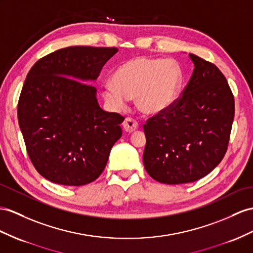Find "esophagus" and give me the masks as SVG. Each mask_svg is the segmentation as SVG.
Here are the masks:
<instances>
[{"label": "esophagus", "mask_w": 253, "mask_h": 253, "mask_svg": "<svg viewBox=\"0 0 253 253\" xmlns=\"http://www.w3.org/2000/svg\"><path fill=\"white\" fill-rule=\"evenodd\" d=\"M123 126H124V129L127 132H133L134 130H137L138 129L139 123L133 118H127L124 121V123H123Z\"/></svg>", "instance_id": "34e87169"}]
</instances>
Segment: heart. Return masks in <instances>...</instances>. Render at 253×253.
Here are the masks:
<instances>
[{"mask_svg":"<svg viewBox=\"0 0 253 253\" xmlns=\"http://www.w3.org/2000/svg\"><path fill=\"white\" fill-rule=\"evenodd\" d=\"M182 80L177 65L139 56L116 68L112 84L106 83L102 95L114 110H123L127 99L135 98L138 108L145 114L164 111L176 98Z\"/></svg>","mask_w":253,"mask_h":253,"instance_id":"1","label":"heart"}]
</instances>
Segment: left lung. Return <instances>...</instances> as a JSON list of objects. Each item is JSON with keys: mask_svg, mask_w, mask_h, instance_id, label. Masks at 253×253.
I'll list each match as a JSON object with an SVG mask.
<instances>
[{"mask_svg": "<svg viewBox=\"0 0 253 253\" xmlns=\"http://www.w3.org/2000/svg\"><path fill=\"white\" fill-rule=\"evenodd\" d=\"M190 80L177 99L143 125V164L159 183L177 185L204 177L228 150L234 96L216 65L189 54Z\"/></svg>", "mask_w": 253, "mask_h": 253, "instance_id": "left-lung-1", "label": "left lung"}]
</instances>
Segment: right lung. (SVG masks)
<instances>
[{"mask_svg":"<svg viewBox=\"0 0 253 253\" xmlns=\"http://www.w3.org/2000/svg\"><path fill=\"white\" fill-rule=\"evenodd\" d=\"M118 48L76 46L38 60L24 81L18 122L29 157L42 176L82 186L106 168L122 137L124 116L106 112L96 99V80Z\"/></svg>","mask_w":253,"mask_h":253,"instance_id":"1","label":"right lung"}]
</instances>
